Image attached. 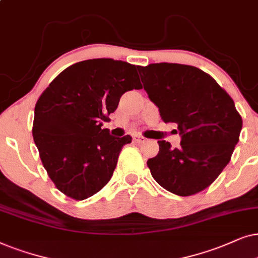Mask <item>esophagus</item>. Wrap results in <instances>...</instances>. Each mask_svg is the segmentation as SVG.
I'll return each mask as SVG.
<instances>
[{
  "mask_svg": "<svg viewBox=\"0 0 258 258\" xmlns=\"http://www.w3.org/2000/svg\"><path fill=\"white\" fill-rule=\"evenodd\" d=\"M133 140H135V143H137V144H142V143L146 142V138H144V137H142V136L136 135V136H133Z\"/></svg>",
  "mask_w": 258,
  "mask_h": 258,
  "instance_id": "34e87169",
  "label": "esophagus"
}]
</instances>
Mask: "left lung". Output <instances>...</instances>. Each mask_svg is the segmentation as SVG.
<instances>
[{"label":"left lung","instance_id":"8db88e82","mask_svg":"<svg viewBox=\"0 0 258 258\" xmlns=\"http://www.w3.org/2000/svg\"><path fill=\"white\" fill-rule=\"evenodd\" d=\"M144 89L164 122H174L180 146L159 140V152L147 160L160 186L191 196L214 183L231 159L239 140L242 116L231 97L197 67L151 63L138 67Z\"/></svg>","mask_w":258,"mask_h":258}]
</instances>
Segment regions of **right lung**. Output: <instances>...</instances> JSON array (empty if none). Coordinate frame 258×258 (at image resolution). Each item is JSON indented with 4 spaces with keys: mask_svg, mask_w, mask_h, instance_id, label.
I'll use <instances>...</instances> for the list:
<instances>
[{
    "mask_svg": "<svg viewBox=\"0 0 258 258\" xmlns=\"http://www.w3.org/2000/svg\"><path fill=\"white\" fill-rule=\"evenodd\" d=\"M135 64L92 59L61 72L40 95L33 122L34 143L48 176L60 190L82 201L111 179L122 146L102 128L127 91L143 88Z\"/></svg>",
    "mask_w": 258,
    "mask_h": 258,
    "instance_id": "right-lung-1",
    "label": "right lung"
}]
</instances>
